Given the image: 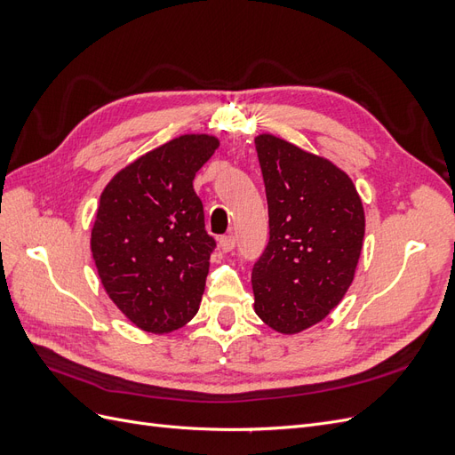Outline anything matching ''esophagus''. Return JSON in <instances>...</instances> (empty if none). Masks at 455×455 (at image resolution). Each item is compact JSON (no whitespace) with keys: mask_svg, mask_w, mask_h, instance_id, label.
<instances>
[{"mask_svg":"<svg viewBox=\"0 0 455 455\" xmlns=\"http://www.w3.org/2000/svg\"><path fill=\"white\" fill-rule=\"evenodd\" d=\"M220 249H222V252H231L233 249H235V237L233 235L220 237Z\"/></svg>","mask_w":455,"mask_h":455,"instance_id":"34e87169","label":"esophagus"}]
</instances>
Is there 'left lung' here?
I'll return each instance as SVG.
<instances>
[{
  "label": "left lung",
  "mask_w": 455,
  "mask_h": 455,
  "mask_svg": "<svg viewBox=\"0 0 455 455\" xmlns=\"http://www.w3.org/2000/svg\"><path fill=\"white\" fill-rule=\"evenodd\" d=\"M269 241L252 267L256 315L283 334L301 332L332 311L353 283L364 211L336 164L277 136L259 134Z\"/></svg>",
  "instance_id": "obj_1"
}]
</instances>
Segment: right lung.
Segmentation results:
<instances>
[{
  "label": "right lung",
  "instance_id": "1",
  "mask_svg": "<svg viewBox=\"0 0 455 455\" xmlns=\"http://www.w3.org/2000/svg\"><path fill=\"white\" fill-rule=\"evenodd\" d=\"M216 148L214 136H180L117 172L100 196L94 264L108 296L146 332H172L199 309L216 241L194 178Z\"/></svg>",
  "mask_w": 455,
  "mask_h": 455
}]
</instances>
